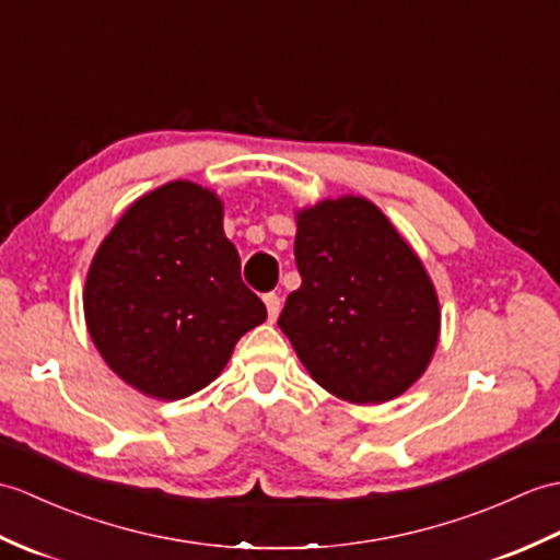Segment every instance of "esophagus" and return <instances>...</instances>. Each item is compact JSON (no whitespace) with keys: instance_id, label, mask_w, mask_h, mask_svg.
I'll list each match as a JSON object with an SVG mask.
<instances>
[{"instance_id":"34e87169","label":"esophagus","mask_w":560,"mask_h":560,"mask_svg":"<svg viewBox=\"0 0 560 560\" xmlns=\"http://www.w3.org/2000/svg\"><path fill=\"white\" fill-rule=\"evenodd\" d=\"M265 305H267L269 322H275L279 317V312H281V298L277 293H267L265 295Z\"/></svg>"}]
</instances>
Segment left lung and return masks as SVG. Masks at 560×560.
I'll list each match as a JSON object with an SVG mask.
<instances>
[{"instance_id": "left-lung-1", "label": "left lung", "mask_w": 560, "mask_h": 560, "mask_svg": "<svg viewBox=\"0 0 560 560\" xmlns=\"http://www.w3.org/2000/svg\"><path fill=\"white\" fill-rule=\"evenodd\" d=\"M301 289L279 317L322 388L386 402L420 380L439 341L432 279L380 207L346 195L298 212Z\"/></svg>"}]
</instances>
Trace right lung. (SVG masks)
Here are the masks:
<instances>
[{"label": "right lung", "mask_w": 560, "mask_h": 560, "mask_svg": "<svg viewBox=\"0 0 560 560\" xmlns=\"http://www.w3.org/2000/svg\"><path fill=\"white\" fill-rule=\"evenodd\" d=\"M221 221L212 190L172 180L128 207L93 257L83 295L90 339L145 396L200 392L267 319Z\"/></svg>", "instance_id": "obj_1"}]
</instances>
